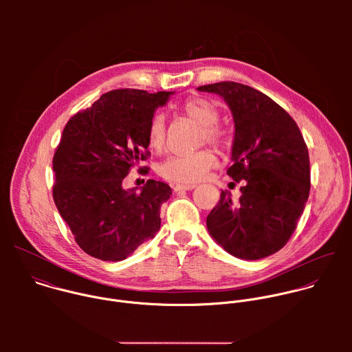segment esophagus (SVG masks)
I'll return each mask as SVG.
<instances>
[{
    "mask_svg": "<svg viewBox=\"0 0 352 352\" xmlns=\"http://www.w3.org/2000/svg\"><path fill=\"white\" fill-rule=\"evenodd\" d=\"M195 186L196 185H193V184H175V185H173V189H174V192L192 190V189H195Z\"/></svg>",
    "mask_w": 352,
    "mask_h": 352,
    "instance_id": "34e87169",
    "label": "esophagus"
}]
</instances>
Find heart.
<instances>
[{"label": "heart", "instance_id": "b5f03b06", "mask_svg": "<svg viewBox=\"0 0 352 352\" xmlns=\"http://www.w3.org/2000/svg\"><path fill=\"white\" fill-rule=\"evenodd\" d=\"M182 111L197 124L202 125L199 132V142H209L223 146L227 143L226 131L217 125L220 110L212 100L204 97L189 98L182 106ZM166 117L163 113H156L150 120L147 136L148 143L155 148H162L166 142ZM217 164L216 155L209 148L196 150L186 155H171L160 166V174L170 181L181 184H193L204 179L206 174Z\"/></svg>", "mask_w": 352, "mask_h": 352}]
</instances>
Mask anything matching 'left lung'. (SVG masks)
<instances>
[{"mask_svg": "<svg viewBox=\"0 0 352 352\" xmlns=\"http://www.w3.org/2000/svg\"><path fill=\"white\" fill-rule=\"evenodd\" d=\"M197 90L219 94L231 110L235 132L227 174L242 184L238 202L221 190L206 219L209 234L235 258L270 256L288 242L308 202L311 168L302 133L284 109L254 87L219 82Z\"/></svg>", "mask_w": 352, "mask_h": 352, "instance_id": "obj_1", "label": "left lung"}]
</instances>
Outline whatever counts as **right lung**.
Here are the masks:
<instances>
[{
  "instance_id": "obj_1",
  "label": "right lung",
  "mask_w": 352,
  "mask_h": 352,
  "mask_svg": "<svg viewBox=\"0 0 352 352\" xmlns=\"http://www.w3.org/2000/svg\"><path fill=\"white\" fill-rule=\"evenodd\" d=\"M171 94L111 90L65 125L53 159V197L87 255L124 261L160 230V208L171 188L148 179L136 192L124 189L122 181L147 159L150 120Z\"/></svg>"
}]
</instances>
